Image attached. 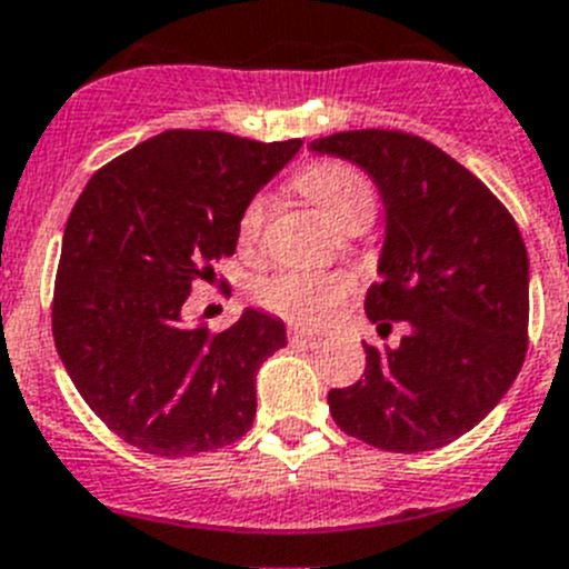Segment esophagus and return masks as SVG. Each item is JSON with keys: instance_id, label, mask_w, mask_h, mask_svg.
Here are the masks:
<instances>
[{"instance_id": "obj_1", "label": "esophagus", "mask_w": 569, "mask_h": 569, "mask_svg": "<svg viewBox=\"0 0 569 569\" xmlns=\"http://www.w3.org/2000/svg\"><path fill=\"white\" fill-rule=\"evenodd\" d=\"M289 343L306 346V349H315L320 343V335L306 332V329H289Z\"/></svg>"}]
</instances>
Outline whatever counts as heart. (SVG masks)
<instances>
[{
  "label": "heart",
  "instance_id": "1",
  "mask_svg": "<svg viewBox=\"0 0 569 569\" xmlns=\"http://www.w3.org/2000/svg\"><path fill=\"white\" fill-rule=\"evenodd\" d=\"M295 186L309 200L318 202L320 211L340 229L367 226L375 217L372 186L358 168L346 166V162L320 160L300 168ZM266 211H269V206H266L263 197H254L240 214L237 234H240L243 249H254L260 234H263ZM352 295L355 283L349 274L306 269L278 271V274L260 280L254 289L257 303L263 306L266 312L303 326H320L332 320Z\"/></svg>",
  "mask_w": 569,
  "mask_h": 569
}]
</instances>
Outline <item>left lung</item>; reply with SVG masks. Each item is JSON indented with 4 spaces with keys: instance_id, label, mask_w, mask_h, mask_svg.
I'll return each mask as SVG.
<instances>
[{
    "instance_id": "obj_1",
    "label": "left lung",
    "mask_w": 569,
    "mask_h": 569,
    "mask_svg": "<svg viewBox=\"0 0 569 569\" xmlns=\"http://www.w3.org/2000/svg\"><path fill=\"white\" fill-rule=\"evenodd\" d=\"M318 154L358 162L387 209L369 320H407L398 349H367L358 383L329 392L346 435L387 452L461 438L512 387L527 355L530 260L503 202L441 148L407 131H340Z\"/></svg>"
}]
</instances>
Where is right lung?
<instances>
[{
  "mask_svg": "<svg viewBox=\"0 0 569 569\" xmlns=\"http://www.w3.org/2000/svg\"><path fill=\"white\" fill-rule=\"evenodd\" d=\"M300 146L174 128L102 166L79 194L53 283V343L93 415L131 447L186 458L249 432L254 375L286 346L283 320L246 309L211 335L180 315L194 280L234 254L251 197Z\"/></svg>",
  "mask_w": 569,
  "mask_h": 569,
  "instance_id": "1",
  "label": "right lung"
}]
</instances>
